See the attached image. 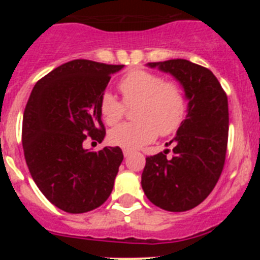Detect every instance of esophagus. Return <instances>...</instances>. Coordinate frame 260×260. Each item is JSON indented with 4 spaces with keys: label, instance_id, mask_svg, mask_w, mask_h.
Wrapping results in <instances>:
<instances>
[{
    "label": "esophagus",
    "instance_id": "esophagus-1",
    "mask_svg": "<svg viewBox=\"0 0 260 260\" xmlns=\"http://www.w3.org/2000/svg\"><path fill=\"white\" fill-rule=\"evenodd\" d=\"M132 152H133V151L126 150V148H125V150H123V156H125V157H128V156L132 155Z\"/></svg>",
    "mask_w": 260,
    "mask_h": 260
}]
</instances>
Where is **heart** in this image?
Wrapping results in <instances>:
<instances>
[{"instance_id": "1", "label": "heart", "mask_w": 260, "mask_h": 260, "mask_svg": "<svg viewBox=\"0 0 260 260\" xmlns=\"http://www.w3.org/2000/svg\"><path fill=\"white\" fill-rule=\"evenodd\" d=\"M123 103L110 92H104L99 109L107 125H116L123 118L126 107H134L137 121L112 128L109 142L126 150H135L150 143L160 134H173L186 114V93L178 82L164 80L161 75L147 70H133L119 80Z\"/></svg>"}]
</instances>
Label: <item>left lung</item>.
Listing matches in <instances>:
<instances>
[{"instance_id": "1", "label": "left lung", "mask_w": 260, "mask_h": 260, "mask_svg": "<svg viewBox=\"0 0 260 260\" xmlns=\"http://www.w3.org/2000/svg\"><path fill=\"white\" fill-rule=\"evenodd\" d=\"M148 65L180 80L189 112L172 141V157H167L169 150L146 157L142 187L157 207L183 212L207 198L221 176L228 147V98L212 71L187 59Z\"/></svg>"}]
</instances>
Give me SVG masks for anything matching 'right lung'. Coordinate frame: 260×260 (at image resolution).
<instances>
[{
    "label": "right lung",
    "mask_w": 260,
    "mask_h": 260,
    "mask_svg": "<svg viewBox=\"0 0 260 260\" xmlns=\"http://www.w3.org/2000/svg\"><path fill=\"white\" fill-rule=\"evenodd\" d=\"M123 65L74 59L38 80L27 102L22 143L27 167L45 198L59 210L83 213L102 206L123 160L119 147L87 151L105 137L99 102Z\"/></svg>",
    "instance_id": "1"
}]
</instances>
